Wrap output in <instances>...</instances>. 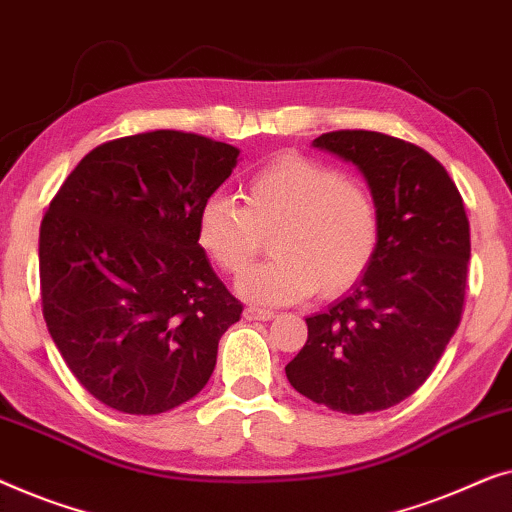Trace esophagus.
I'll return each instance as SVG.
<instances>
[{"label":"esophagus","mask_w":512,"mask_h":512,"mask_svg":"<svg viewBox=\"0 0 512 512\" xmlns=\"http://www.w3.org/2000/svg\"><path fill=\"white\" fill-rule=\"evenodd\" d=\"M243 318L246 320H271L273 318V311H266V308H257V306H248L246 311H243Z\"/></svg>","instance_id":"obj_1"}]
</instances>
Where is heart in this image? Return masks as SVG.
<instances>
[{
	"label": "heart",
	"instance_id": "heart-1",
	"mask_svg": "<svg viewBox=\"0 0 512 512\" xmlns=\"http://www.w3.org/2000/svg\"><path fill=\"white\" fill-rule=\"evenodd\" d=\"M246 204L215 194L197 220V241L211 262L241 276L271 241L273 257L246 273L236 290L262 304H292L318 290L336 297L369 269L378 246L371 192L304 155L285 153L259 169Z\"/></svg>",
	"mask_w": 512,
	"mask_h": 512
}]
</instances>
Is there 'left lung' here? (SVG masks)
<instances>
[{
	"label": "left lung",
	"mask_w": 512,
	"mask_h": 512,
	"mask_svg": "<svg viewBox=\"0 0 512 512\" xmlns=\"http://www.w3.org/2000/svg\"><path fill=\"white\" fill-rule=\"evenodd\" d=\"M313 148L355 164L378 211L369 269L327 311L285 366L299 394L348 415L408 399L462 320L471 234L462 194L427 150L364 129L322 134Z\"/></svg>",
	"instance_id": "obj_1"
}]
</instances>
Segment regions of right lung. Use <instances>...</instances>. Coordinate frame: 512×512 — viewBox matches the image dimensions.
Listing matches in <instances>:
<instances>
[{
  "label": "right lung",
  "instance_id": "add662e5",
  "mask_svg": "<svg viewBox=\"0 0 512 512\" xmlns=\"http://www.w3.org/2000/svg\"><path fill=\"white\" fill-rule=\"evenodd\" d=\"M239 148L157 129L102 143L50 201L39 234L43 320L92 397L157 415L204 390L243 306L197 241Z\"/></svg>",
  "mask_w": 512,
  "mask_h": 512
}]
</instances>
